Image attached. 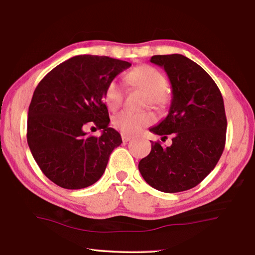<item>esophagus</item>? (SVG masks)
Returning <instances> with one entry per match:
<instances>
[{"label":"esophagus","instance_id":"esophagus-1","mask_svg":"<svg viewBox=\"0 0 255 255\" xmlns=\"http://www.w3.org/2000/svg\"><path fill=\"white\" fill-rule=\"evenodd\" d=\"M121 135H122V139H123V142H128V141H130L131 138H132V136L129 135V134H127V133H124V132H123Z\"/></svg>","mask_w":255,"mask_h":255}]
</instances>
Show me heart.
<instances>
[{
    "mask_svg": "<svg viewBox=\"0 0 255 255\" xmlns=\"http://www.w3.org/2000/svg\"><path fill=\"white\" fill-rule=\"evenodd\" d=\"M126 84L146 92V104L157 108H163L167 104L165 93L167 80L162 72L151 65L142 64L129 71L126 75ZM104 98L111 110H117L124 100V87L117 79L110 80L106 86ZM153 121L154 117L151 112L134 113L125 110L113 118L112 124L122 132L131 134L150 125Z\"/></svg>",
    "mask_w": 255,
    "mask_h": 255,
    "instance_id": "obj_1",
    "label": "heart"
}]
</instances>
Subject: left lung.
Listing matches in <instances>:
<instances>
[{
  "instance_id": "1",
  "label": "left lung",
  "mask_w": 255,
  "mask_h": 255,
  "mask_svg": "<svg viewBox=\"0 0 255 255\" xmlns=\"http://www.w3.org/2000/svg\"><path fill=\"white\" fill-rule=\"evenodd\" d=\"M150 62L165 70L171 85L167 117L151 127L152 133L171 145L151 143L138 163L145 181L164 193L187 191L214 169L226 144L227 118L223 95L199 64L180 54L155 55Z\"/></svg>"
}]
</instances>
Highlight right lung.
<instances>
[{
	"instance_id": "1",
	"label": "right lung",
	"mask_w": 255,
	"mask_h": 255,
	"mask_svg": "<svg viewBox=\"0 0 255 255\" xmlns=\"http://www.w3.org/2000/svg\"><path fill=\"white\" fill-rule=\"evenodd\" d=\"M131 63L107 56L79 55L54 68L37 86L28 108L27 143L43 174L67 190L94 184L105 172L121 134L109 127L104 92ZM103 128L88 136V123Z\"/></svg>"
}]
</instances>
